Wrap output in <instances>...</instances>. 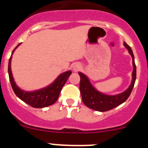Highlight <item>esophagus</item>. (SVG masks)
<instances>
[{
	"instance_id": "obj_1",
	"label": "esophagus",
	"mask_w": 148,
	"mask_h": 148,
	"mask_svg": "<svg viewBox=\"0 0 148 148\" xmlns=\"http://www.w3.org/2000/svg\"><path fill=\"white\" fill-rule=\"evenodd\" d=\"M78 69H79V66H73V70H75V71H77V70H78Z\"/></svg>"
}]
</instances>
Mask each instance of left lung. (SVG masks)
<instances>
[{
    "label": "left lung",
    "mask_w": 148,
    "mask_h": 148,
    "mask_svg": "<svg viewBox=\"0 0 148 148\" xmlns=\"http://www.w3.org/2000/svg\"><path fill=\"white\" fill-rule=\"evenodd\" d=\"M125 47L128 49L129 53L133 58V80L131 84L128 87L127 90L121 93L116 95H108L101 93L100 92L95 90L90 84V81L85 75L83 73H78V75H80V92L82 95L83 103L87 106V108H90L95 110L100 111V112H105L110 110L118 107L123 102L128 99L132 92L134 84L136 78V66L134 61V56H133V51L131 48L126 43H124Z\"/></svg>",
    "instance_id": "obj_1"
}]
</instances>
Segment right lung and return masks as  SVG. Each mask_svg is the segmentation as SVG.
Segmentation results:
<instances>
[{"label":"right lung","mask_w":148,"mask_h":148,"mask_svg":"<svg viewBox=\"0 0 148 148\" xmlns=\"http://www.w3.org/2000/svg\"><path fill=\"white\" fill-rule=\"evenodd\" d=\"M20 44H18L16 47L13 49L12 53ZM11 59L12 56L10 58L9 65H8L9 77H10V81L13 91L19 99H21L23 101L27 103L31 107L35 108H43L56 103V101L58 100L61 89L66 84L67 78L71 75V71L65 72V73L61 74L52 84L47 87L46 88L36 90L34 92H26V91L21 90L14 82L11 71V66H10L11 65Z\"/></svg>","instance_id":"right-lung-1"}]
</instances>
